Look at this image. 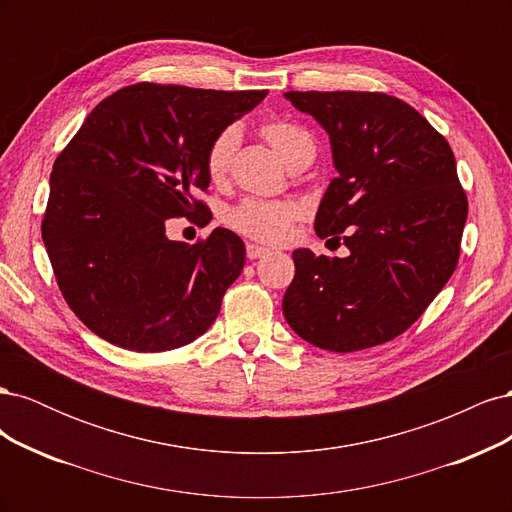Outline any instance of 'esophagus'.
<instances>
[{"instance_id": "esophagus-1", "label": "esophagus", "mask_w": 512, "mask_h": 512, "mask_svg": "<svg viewBox=\"0 0 512 512\" xmlns=\"http://www.w3.org/2000/svg\"><path fill=\"white\" fill-rule=\"evenodd\" d=\"M271 250L265 245H256V243H247V258L250 260H256V258H262L267 256Z\"/></svg>"}]
</instances>
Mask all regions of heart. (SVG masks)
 <instances>
[{"instance_id":"obj_1","label":"heart","mask_w":512,"mask_h":512,"mask_svg":"<svg viewBox=\"0 0 512 512\" xmlns=\"http://www.w3.org/2000/svg\"><path fill=\"white\" fill-rule=\"evenodd\" d=\"M260 132L286 166L309 156V153H316L312 136L292 121H267L262 123ZM239 141L241 132L237 126H228L215 134L205 158L207 175L213 181H222L228 175ZM299 211V205L292 203V200H243L239 207L230 211L228 222L247 237L260 241H280L286 237L290 224L299 218Z\"/></svg>"}]
</instances>
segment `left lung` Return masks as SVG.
I'll use <instances>...</instances> for the list:
<instances>
[{"mask_svg": "<svg viewBox=\"0 0 512 512\" xmlns=\"http://www.w3.org/2000/svg\"><path fill=\"white\" fill-rule=\"evenodd\" d=\"M284 98L329 134L337 177L314 228L320 239H342L350 252L329 258L294 250L284 318L322 350L391 342L457 267L468 198L453 151L421 113L393 96L286 91Z\"/></svg>", "mask_w": 512, "mask_h": 512, "instance_id": "left-lung-1", "label": "left lung"}]
</instances>
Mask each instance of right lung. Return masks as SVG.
Masks as SVG:
<instances>
[{
    "instance_id": "right-lung-1",
    "label": "right lung",
    "mask_w": 512,
    "mask_h": 512,
    "mask_svg": "<svg viewBox=\"0 0 512 512\" xmlns=\"http://www.w3.org/2000/svg\"><path fill=\"white\" fill-rule=\"evenodd\" d=\"M267 91L138 83L91 111L51 173L42 241L64 299L119 348L164 352L215 322L245 265L228 228L207 241L166 237V220L200 218L211 141Z\"/></svg>"
}]
</instances>
